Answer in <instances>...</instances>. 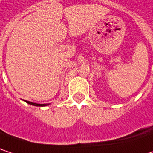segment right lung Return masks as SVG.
<instances>
[{"label": "right lung", "mask_w": 153, "mask_h": 153, "mask_svg": "<svg viewBox=\"0 0 153 153\" xmlns=\"http://www.w3.org/2000/svg\"><path fill=\"white\" fill-rule=\"evenodd\" d=\"M27 104L31 105H34V106H46L48 105L49 104H36V103H32V102H29V101H25Z\"/></svg>", "instance_id": "right-lung-1"}]
</instances>
